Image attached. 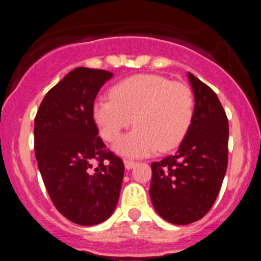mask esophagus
<instances>
[{"mask_svg":"<svg viewBox=\"0 0 261 261\" xmlns=\"http://www.w3.org/2000/svg\"><path fill=\"white\" fill-rule=\"evenodd\" d=\"M124 166H125L126 170H130V168L135 167L136 162H133V161H129V159H125V161H124Z\"/></svg>","mask_w":261,"mask_h":261,"instance_id":"obj_1","label":"esophagus"}]
</instances>
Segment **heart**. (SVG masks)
Here are the masks:
<instances>
[{"label":"heart","instance_id":"1","mask_svg":"<svg viewBox=\"0 0 261 261\" xmlns=\"http://www.w3.org/2000/svg\"><path fill=\"white\" fill-rule=\"evenodd\" d=\"M111 99H98L93 117L106 141L115 142L125 129H136L115 145L126 158L167 151L183 141L195 112V98L187 85L156 74H137L110 90Z\"/></svg>","mask_w":261,"mask_h":261}]
</instances>
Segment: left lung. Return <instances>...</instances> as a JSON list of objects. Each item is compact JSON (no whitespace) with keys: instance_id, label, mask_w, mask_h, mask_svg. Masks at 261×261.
<instances>
[{"instance_id":"8db88e82","label":"left lung","mask_w":261,"mask_h":261,"mask_svg":"<svg viewBox=\"0 0 261 261\" xmlns=\"http://www.w3.org/2000/svg\"><path fill=\"white\" fill-rule=\"evenodd\" d=\"M195 112L176 153L151 163L150 199L174 225L201 220L211 211L227 168L229 121L213 90L188 71Z\"/></svg>"}]
</instances>
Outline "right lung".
<instances>
[{
    "mask_svg": "<svg viewBox=\"0 0 261 261\" xmlns=\"http://www.w3.org/2000/svg\"><path fill=\"white\" fill-rule=\"evenodd\" d=\"M112 77L99 69L71 70L48 91L35 117L39 171L57 211L77 225L105 222L119 201L124 163L106 149L93 117L96 94Z\"/></svg>",
    "mask_w": 261,
    "mask_h": 261,
    "instance_id": "obj_1",
    "label": "right lung"
}]
</instances>
